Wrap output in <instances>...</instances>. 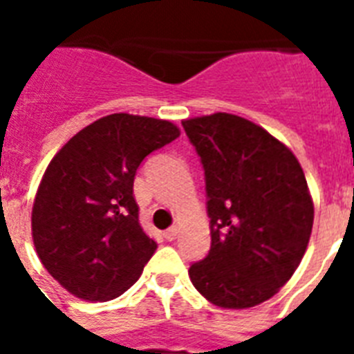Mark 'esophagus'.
I'll use <instances>...</instances> for the list:
<instances>
[{
	"label": "esophagus",
	"instance_id": "obj_1",
	"mask_svg": "<svg viewBox=\"0 0 354 354\" xmlns=\"http://www.w3.org/2000/svg\"><path fill=\"white\" fill-rule=\"evenodd\" d=\"M178 233H180V227L172 226V227H169V230H165V232H163V236H165L167 241H174V239L178 236Z\"/></svg>",
	"mask_w": 354,
	"mask_h": 354
}]
</instances>
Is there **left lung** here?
<instances>
[{
	"mask_svg": "<svg viewBox=\"0 0 354 354\" xmlns=\"http://www.w3.org/2000/svg\"><path fill=\"white\" fill-rule=\"evenodd\" d=\"M200 156L207 193L211 250L191 264L194 288L216 307L266 301L301 263L314 205L290 149L232 113L182 121Z\"/></svg>",
	"mask_w": 354,
	"mask_h": 354,
	"instance_id": "8db88e82",
	"label": "left lung"
}]
</instances>
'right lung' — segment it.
<instances>
[{
    "label": "right lung",
    "mask_w": 354,
    "mask_h": 354,
    "mask_svg": "<svg viewBox=\"0 0 354 354\" xmlns=\"http://www.w3.org/2000/svg\"><path fill=\"white\" fill-rule=\"evenodd\" d=\"M180 136L176 124L112 113L75 133L47 165L32 205V241L46 270L88 301L119 297L158 244L139 224L141 161Z\"/></svg>",
    "instance_id": "1"
}]
</instances>
